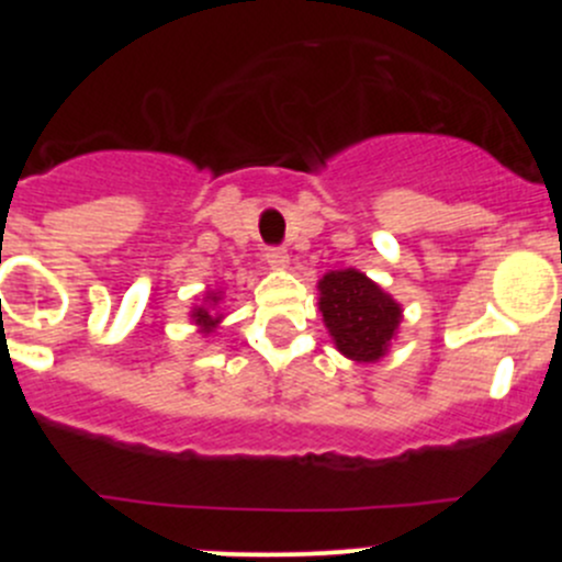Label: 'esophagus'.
<instances>
[{"instance_id":"1","label":"esophagus","mask_w":562,"mask_h":562,"mask_svg":"<svg viewBox=\"0 0 562 562\" xmlns=\"http://www.w3.org/2000/svg\"><path fill=\"white\" fill-rule=\"evenodd\" d=\"M266 263H269V269H288L291 258H288V252L282 247H271L266 249Z\"/></svg>"}]
</instances>
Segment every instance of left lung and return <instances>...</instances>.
I'll list each match as a JSON object with an SVG mask.
<instances>
[{
	"label": "left lung",
	"instance_id": "obj_1",
	"mask_svg": "<svg viewBox=\"0 0 562 562\" xmlns=\"http://www.w3.org/2000/svg\"><path fill=\"white\" fill-rule=\"evenodd\" d=\"M317 310L334 348L356 364L381 361L402 323V304L359 269L326 271L317 282Z\"/></svg>",
	"mask_w": 562,
	"mask_h": 562
}]
</instances>
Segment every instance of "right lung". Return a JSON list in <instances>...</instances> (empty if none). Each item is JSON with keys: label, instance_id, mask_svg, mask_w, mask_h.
<instances>
[{"label": "right lung", "instance_id": "obj_1", "mask_svg": "<svg viewBox=\"0 0 562 562\" xmlns=\"http://www.w3.org/2000/svg\"><path fill=\"white\" fill-rule=\"evenodd\" d=\"M220 304H223V291H206L203 293V302L190 310V321L195 323L198 334L209 337L223 323L225 315L220 313Z\"/></svg>", "mask_w": 562, "mask_h": 562}]
</instances>
